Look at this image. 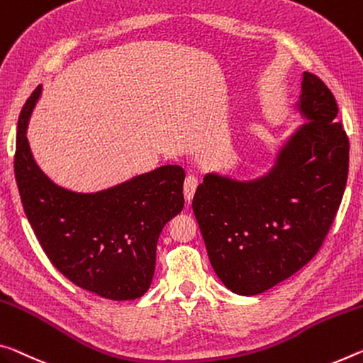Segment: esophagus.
<instances>
[{"label": "esophagus", "instance_id": "34e87169", "mask_svg": "<svg viewBox=\"0 0 363 363\" xmlns=\"http://www.w3.org/2000/svg\"><path fill=\"white\" fill-rule=\"evenodd\" d=\"M199 186V179L197 176L194 174H189L186 177V181H184V197H186V202L191 203L192 199H194V194H195V189Z\"/></svg>", "mask_w": 363, "mask_h": 363}]
</instances>
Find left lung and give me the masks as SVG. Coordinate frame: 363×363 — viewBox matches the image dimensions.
<instances>
[{"label": "left lung", "mask_w": 363, "mask_h": 363, "mask_svg": "<svg viewBox=\"0 0 363 363\" xmlns=\"http://www.w3.org/2000/svg\"><path fill=\"white\" fill-rule=\"evenodd\" d=\"M306 123L287 137L263 176L206 172L192 208L213 269L239 296L272 289L320 250L341 205L349 139L330 89L302 74L294 103Z\"/></svg>", "instance_id": "8db88e82"}]
</instances>
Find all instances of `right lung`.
<instances>
[{"instance_id": "right-lung-1", "label": "right lung", "mask_w": 363, "mask_h": 363, "mask_svg": "<svg viewBox=\"0 0 363 363\" xmlns=\"http://www.w3.org/2000/svg\"><path fill=\"white\" fill-rule=\"evenodd\" d=\"M42 85L17 123L14 172L28 223L51 263L74 284L109 301H132L150 289L157 242L184 208L186 172L164 164L96 192L56 184L37 164L27 139Z\"/></svg>"}]
</instances>
